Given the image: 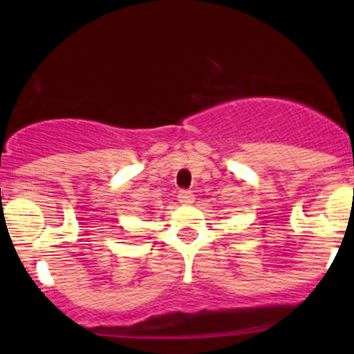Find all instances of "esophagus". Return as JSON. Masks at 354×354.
Wrapping results in <instances>:
<instances>
[{
  "mask_svg": "<svg viewBox=\"0 0 354 354\" xmlns=\"http://www.w3.org/2000/svg\"><path fill=\"white\" fill-rule=\"evenodd\" d=\"M178 201H180L181 205H191V203L194 201L193 191H189V189H181L180 193H178Z\"/></svg>",
  "mask_w": 354,
  "mask_h": 354,
  "instance_id": "esophagus-1",
  "label": "esophagus"
}]
</instances>
